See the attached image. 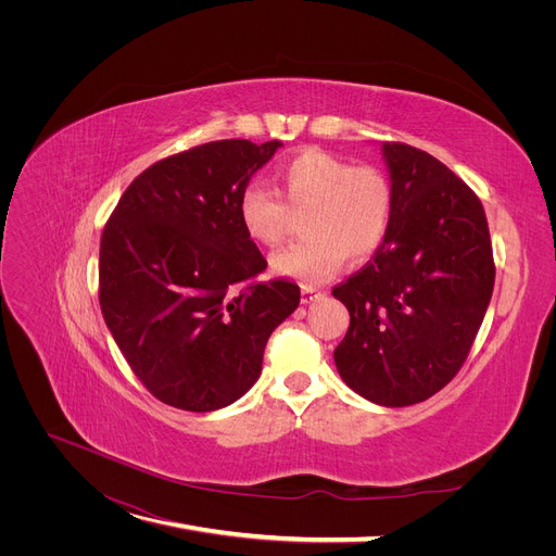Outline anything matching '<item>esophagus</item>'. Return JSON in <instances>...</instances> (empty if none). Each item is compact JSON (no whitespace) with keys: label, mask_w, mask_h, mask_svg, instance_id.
<instances>
[{"label":"esophagus","mask_w":556,"mask_h":556,"mask_svg":"<svg viewBox=\"0 0 556 556\" xmlns=\"http://www.w3.org/2000/svg\"><path fill=\"white\" fill-rule=\"evenodd\" d=\"M317 298H323V290H317V288H313V286H304V288H302V304H311V302H315Z\"/></svg>","instance_id":"esophagus-1"}]
</instances>
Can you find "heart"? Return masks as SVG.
I'll return each mask as SVG.
<instances>
[{"label":"heart","instance_id":"heart-1","mask_svg":"<svg viewBox=\"0 0 556 556\" xmlns=\"http://www.w3.org/2000/svg\"><path fill=\"white\" fill-rule=\"evenodd\" d=\"M277 191L248 185L239 195V220L261 245H277L290 212L304 214V241L273 256V268L302 283L331 279L344 258L365 261L388 239L394 218V185L376 166H356L325 151H304L277 170Z\"/></svg>","mask_w":556,"mask_h":556}]
</instances>
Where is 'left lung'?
Returning a JSON list of instances; mask_svg holds the SVG:
<instances>
[{
	"label": "left lung",
	"mask_w": 556,
	"mask_h": 556,
	"mask_svg": "<svg viewBox=\"0 0 556 556\" xmlns=\"http://www.w3.org/2000/svg\"><path fill=\"white\" fill-rule=\"evenodd\" d=\"M394 218L374 258L333 288L349 329L342 381L388 407L430 399L464 365L484 319L495 263L471 187L426 151L386 141Z\"/></svg>",
	"instance_id": "1"
}]
</instances>
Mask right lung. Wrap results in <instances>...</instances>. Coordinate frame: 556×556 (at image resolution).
Wrapping results in <instances>:
<instances>
[{"mask_svg": "<svg viewBox=\"0 0 556 556\" xmlns=\"http://www.w3.org/2000/svg\"><path fill=\"white\" fill-rule=\"evenodd\" d=\"M281 141L220 139L139 173L101 237L99 302L135 376L162 403L212 413L261 374L270 333L300 304L266 270L239 195Z\"/></svg>", "mask_w": 556, "mask_h": 556, "instance_id": "1", "label": "right lung"}]
</instances>
